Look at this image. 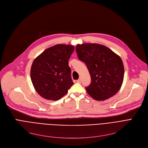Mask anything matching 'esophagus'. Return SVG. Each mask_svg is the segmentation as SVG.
Returning a JSON list of instances; mask_svg holds the SVG:
<instances>
[{
    "mask_svg": "<svg viewBox=\"0 0 148 148\" xmlns=\"http://www.w3.org/2000/svg\"><path fill=\"white\" fill-rule=\"evenodd\" d=\"M77 83H81V79L79 78L78 80H77Z\"/></svg>",
    "mask_w": 148,
    "mask_h": 148,
    "instance_id": "obj_1",
    "label": "esophagus"
}]
</instances>
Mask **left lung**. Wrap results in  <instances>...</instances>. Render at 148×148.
<instances>
[{
  "mask_svg": "<svg viewBox=\"0 0 148 148\" xmlns=\"http://www.w3.org/2000/svg\"><path fill=\"white\" fill-rule=\"evenodd\" d=\"M79 59L84 62L91 77L86 88L88 94L97 101L107 99L121 89L124 66L121 58L106 46L96 43L77 44Z\"/></svg>",
  "mask_w": 148,
  "mask_h": 148,
  "instance_id": "1",
  "label": "left lung"
}]
</instances>
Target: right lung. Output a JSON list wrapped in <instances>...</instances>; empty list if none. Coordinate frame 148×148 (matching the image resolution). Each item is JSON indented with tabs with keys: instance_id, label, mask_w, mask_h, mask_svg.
<instances>
[{
	"instance_id": "1",
	"label": "right lung",
	"mask_w": 148,
	"mask_h": 148,
	"mask_svg": "<svg viewBox=\"0 0 148 148\" xmlns=\"http://www.w3.org/2000/svg\"><path fill=\"white\" fill-rule=\"evenodd\" d=\"M74 50L72 45L57 44L47 49L34 59L30 78L41 97L57 101L67 94L74 84L68 65Z\"/></svg>"
}]
</instances>
